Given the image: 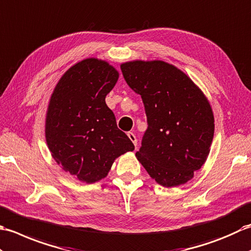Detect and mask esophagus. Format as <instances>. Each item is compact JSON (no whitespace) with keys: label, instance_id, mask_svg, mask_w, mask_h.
I'll list each match as a JSON object with an SVG mask.
<instances>
[{"label":"esophagus","instance_id":"esophagus-1","mask_svg":"<svg viewBox=\"0 0 251 251\" xmlns=\"http://www.w3.org/2000/svg\"><path fill=\"white\" fill-rule=\"evenodd\" d=\"M127 137H129L130 141L133 143V145H134V146L137 145V139H136V136H135L134 134H133L132 132H127Z\"/></svg>","mask_w":251,"mask_h":251}]
</instances>
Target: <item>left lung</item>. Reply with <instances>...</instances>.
<instances>
[{"instance_id":"left-lung-1","label":"left lung","mask_w":251,"mask_h":251,"mask_svg":"<svg viewBox=\"0 0 251 251\" xmlns=\"http://www.w3.org/2000/svg\"><path fill=\"white\" fill-rule=\"evenodd\" d=\"M120 68L145 106L148 127L137 160L162 186L185 184L210 152L214 117L208 99L190 76L163 60H132Z\"/></svg>"}]
</instances>
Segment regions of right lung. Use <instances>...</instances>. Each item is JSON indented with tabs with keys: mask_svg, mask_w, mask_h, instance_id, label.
<instances>
[{
	"mask_svg": "<svg viewBox=\"0 0 251 251\" xmlns=\"http://www.w3.org/2000/svg\"><path fill=\"white\" fill-rule=\"evenodd\" d=\"M118 78L108 61L85 58L61 75L50 95L45 118L49 150L65 172L86 184L106 177L116 158L134 151L105 101Z\"/></svg>",
	"mask_w": 251,
	"mask_h": 251,
	"instance_id": "add662e5",
	"label": "right lung"
}]
</instances>
